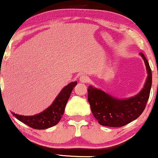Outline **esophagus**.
Masks as SVG:
<instances>
[{
    "label": "esophagus",
    "instance_id": "1",
    "mask_svg": "<svg viewBox=\"0 0 158 158\" xmlns=\"http://www.w3.org/2000/svg\"><path fill=\"white\" fill-rule=\"evenodd\" d=\"M79 81L81 83H87L89 81V78L85 75H81V77H79Z\"/></svg>",
    "mask_w": 158,
    "mask_h": 158
}]
</instances>
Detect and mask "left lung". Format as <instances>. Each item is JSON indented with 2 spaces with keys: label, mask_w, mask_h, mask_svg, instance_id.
I'll list each match as a JSON object with an SVG mask.
<instances>
[{
  "label": "left lung",
  "mask_w": 158,
  "mask_h": 158,
  "mask_svg": "<svg viewBox=\"0 0 158 158\" xmlns=\"http://www.w3.org/2000/svg\"><path fill=\"white\" fill-rule=\"evenodd\" d=\"M146 65L147 78L142 90L134 97L118 99L99 88L90 85L88 99L94 117L100 125L121 127L137 119L146 108L151 90L152 74L147 59L139 52Z\"/></svg>",
  "instance_id": "left-lung-1"
}]
</instances>
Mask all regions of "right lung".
<instances>
[{
	"mask_svg": "<svg viewBox=\"0 0 158 158\" xmlns=\"http://www.w3.org/2000/svg\"><path fill=\"white\" fill-rule=\"evenodd\" d=\"M77 81H72L64 87L52 103L41 113L32 116H23L12 112L14 117L28 126L35 129H46L56 126L64 114L67 102Z\"/></svg>",
	"mask_w": 158,
	"mask_h": 158,
	"instance_id": "1",
	"label": "right lung"
}]
</instances>
